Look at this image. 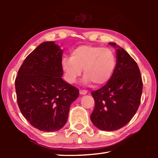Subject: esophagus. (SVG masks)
I'll return each mask as SVG.
<instances>
[{"label": "esophagus", "mask_w": 158, "mask_h": 158, "mask_svg": "<svg viewBox=\"0 0 158 158\" xmlns=\"http://www.w3.org/2000/svg\"><path fill=\"white\" fill-rule=\"evenodd\" d=\"M88 93V90H79V93L81 95H85Z\"/></svg>", "instance_id": "34e87169"}]
</instances>
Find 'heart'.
I'll return each mask as SVG.
<instances>
[{"instance_id": "b5f03b06", "label": "heart", "mask_w": 158, "mask_h": 158, "mask_svg": "<svg viewBox=\"0 0 158 158\" xmlns=\"http://www.w3.org/2000/svg\"><path fill=\"white\" fill-rule=\"evenodd\" d=\"M116 65L114 52L107 48L81 45L74 49L70 58H63L61 67L65 79L70 84L75 83L84 71V81L100 85L107 82Z\"/></svg>"}]
</instances>
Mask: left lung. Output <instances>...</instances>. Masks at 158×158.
Segmentation results:
<instances>
[{
	"instance_id": "obj_1",
	"label": "left lung",
	"mask_w": 158,
	"mask_h": 158,
	"mask_svg": "<svg viewBox=\"0 0 158 158\" xmlns=\"http://www.w3.org/2000/svg\"><path fill=\"white\" fill-rule=\"evenodd\" d=\"M116 65L109 81L91 92L95 108L90 120L95 127L105 131L121 129L130 121L139 106L143 83L139 68L124 49L116 43Z\"/></svg>"
}]
</instances>
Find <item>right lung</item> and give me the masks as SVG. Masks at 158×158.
Listing matches in <instances>:
<instances>
[{
  "label": "right lung",
  "mask_w": 158,
  "mask_h": 158,
  "mask_svg": "<svg viewBox=\"0 0 158 158\" xmlns=\"http://www.w3.org/2000/svg\"><path fill=\"white\" fill-rule=\"evenodd\" d=\"M63 49L42 42L23 61L15 79L17 103L32 126L44 132L59 130L68 121L69 106L79 89L64 81Z\"/></svg>",
  "instance_id": "add662e5"
}]
</instances>
